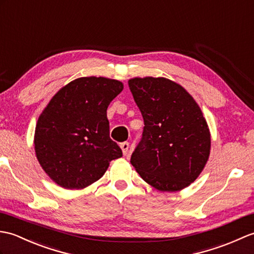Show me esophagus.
Masks as SVG:
<instances>
[{
    "label": "esophagus",
    "mask_w": 254,
    "mask_h": 254,
    "mask_svg": "<svg viewBox=\"0 0 254 254\" xmlns=\"http://www.w3.org/2000/svg\"><path fill=\"white\" fill-rule=\"evenodd\" d=\"M121 149L123 151V154L126 155L128 153V150H129V142H122L121 143Z\"/></svg>",
    "instance_id": "1"
}]
</instances>
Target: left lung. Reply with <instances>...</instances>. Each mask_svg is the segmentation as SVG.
<instances>
[{"label": "left lung", "mask_w": 254, "mask_h": 254, "mask_svg": "<svg viewBox=\"0 0 254 254\" xmlns=\"http://www.w3.org/2000/svg\"><path fill=\"white\" fill-rule=\"evenodd\" d=\"M128 84L144 122L131 165L160 191L188 187L203 171L211 150L210 130L199 105L166 78H132Z\"/></svg>", "instance_id": "left-lung-1"}]
</instances>
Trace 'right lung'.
Here are the masks:
<instances>
[{"label":"right lung","instance_id":"1","mask_svg":"<svg viewBox=\"0 0 254 254\" xmlns=\"http://www.w3.org/2000/svg\"><path fill=\"white\" fill-rule=\"evenodd\" d=\"M124 84L104 77H81L51 99L36 126L37 159L49 177L65 189H83L97 182L110 162L123 156L110 138L106 116Z\"/></svg>","mask_w":254,"mask_h":254}]
</instances>
